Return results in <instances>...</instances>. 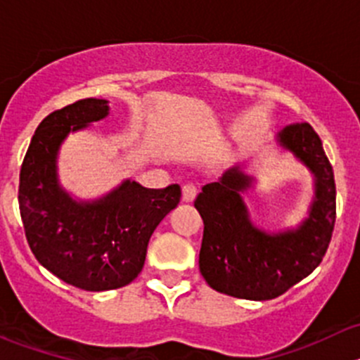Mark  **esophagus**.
Wrapping results in <instances>:
<instances>
[{"instance_id":"obj_1","label":"esophagus","mask_w":360,"mask_h":360,"mask_svg":"<svg viewBox=\"0 0 360 360\" xmlns=\"http://www.w3.org/2000/svg\"><path fill=\"white\" fill-rule=\"evenodd\" d=\"M197 193H198L197 184L188 183V184H184V186H183V200H184V202L195 200V197H197Z\"/></svg>"}]
</instances>
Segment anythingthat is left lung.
<instances>
[{"mask_svg":"<svg viewBox=\"0 0 360 360\" xmlns=\"http://www.w3.org/2000/svg\"><path fill=\"white\" fill-rule=\"evenodd\" d=\"M315 176L310 216L297 230L264 233L249 221L240 191L250 177L238 167L202 188L195 207L203 219L200 274L217 292L240 300H274L321 264L336 221V184L321 137L310 123H291L278 134Z\"/></svg>","mask_w":360,"mask_h":360,"instance_id":"left-lung-1","label":"left lung"}]
</instances>
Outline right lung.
Segmentation results:
<instances>
[{"mask_svg": "<svg viewBox=\"0 0 360 360\" xmlns=\"http://www.w3.org/2000/svg\"><path fill=\"white\" fill-rule=\"evenodd\" d=\"M108 101L82 99L50 112L36 129L20 167L19 209L36 259L85 291H110L141 274L148 242L181 200L179 184L148 190L125 181L108 197L78 203L57 183L56 160L71 130L103 120Z\"/></svg>", "mask_w": 360, "mask_h": 360, "instance_id": "1", "label": "right lung"}]
</instances>
